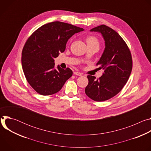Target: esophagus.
I'll use <instances>...</instances> for the list:
<instances>
[{"label": "esophagus", "instance_id": "34e87169", "mask_svg": "<svg viewBox=\"0 0 151 151\" xmlns=\"http://www.w3.org/2000/svg\"><path fill=\"white\" fill-rule=\"evenodd\" d=\"M73 73L76 75H78V76H81L82 75V73H81L80 72H74Z\"/></svg>", "mask_w": 151, "mask_h": 151}]
</instances>
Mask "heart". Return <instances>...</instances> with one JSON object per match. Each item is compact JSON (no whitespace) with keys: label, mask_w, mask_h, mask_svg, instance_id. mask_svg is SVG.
Here are the masks:
<instances>
[{"label":"heart","mask_w":151,"mask_h":151,"mask_svg":"<svg viewBox=\"0 0 151 151\" xmlns=\"http://www.w3.org/2000/svg\"><path fill=\"white\" fill-rule=\"evenodd\" d=\"M87 45H97L99 46V42L97 38L94 36H88L85 39Z\"/></svg>","instance_id":"heart-1"}]
</instances>
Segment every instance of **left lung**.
Here are the masks:
<instances>
[{"label": "left lung", "instance_id": "1", "mask_svg": "<svg viewBox=\"0 0 151 151\" xmlns=\"http://www.w3.org/2000/svg\"><path fill=\"white\" fill-rule=\"evenodd\" d=\"M91 31L101 33L105 40L104 51L96 64L104 72L97 79L87 76L88 83L85 92L96 101H104L116 96L124 87L132 70L133 60L125 42L114 30L103 24Z\"/></svg>", "mask_w": 151, "mask_h": 151}]
</instances>
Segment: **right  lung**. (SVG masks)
<instances>
[{
  "label": "right lung",
  "mask_w": 151,
  "mask_h": 151,
  "mask_svg": "<svg viewBox=\"0 0 151 151\" xmlns=\"http://www.w3.org/2000/svg\"><path fill=\"white\" fill-rule=\"evenodd\" d=\"M82 28L60 21L43 25L26 40L21 55L25 77L31 87L42 96L58 92L73 74L67 68H54V58L65 51L68 40Z\"/></svg>",
  "instance_id": "add662e5"
}]
</instances>
